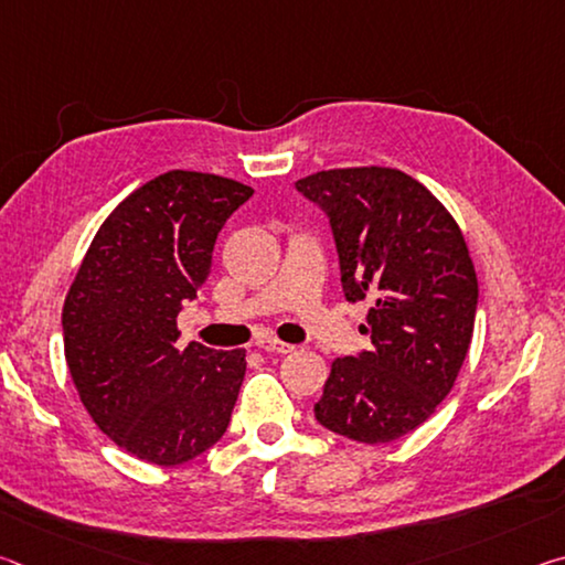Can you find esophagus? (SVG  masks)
Masks as SVG:
<instances>
[{"label": "esophagus", "instance_id": "esophagus-1", "mask_svg": "<svg viewBox=\"0 0 565 565\" xmlns=\"http://www.w3.org/2000/svg\"><path fill=\"white\" fill-rule=\"evenodd\" d=\"M262 351L266 353H291L294 347L291 343H284V341H276V339H262L259 343H256Z\"/></svg>", "mask_w": 565, "mask_h": 565}]
</instances>
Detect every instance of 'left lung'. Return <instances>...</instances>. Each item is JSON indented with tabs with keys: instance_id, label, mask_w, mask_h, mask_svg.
I'll use <instances>...</instances> for the list:
<instances>
[{
	"instance_id": "left-lung-1",
	"label": "left lung",
	"mask_w": 565,
	"mask_h": 565,
	"mask_svg": "<svg viewBox=\"0 0 565 565\" xmlns=\"http://www.w3.org/2000/svg\"><path fill=\"white\" fill-rule=\"evenodd\" d=\"M296 191L329 218L347 301H371L374 347L331 363L313 414L353 441H396L448 396L471 347L478 281L461 228L398 169L319 171Z\"/></svg>"
}]
</instances>
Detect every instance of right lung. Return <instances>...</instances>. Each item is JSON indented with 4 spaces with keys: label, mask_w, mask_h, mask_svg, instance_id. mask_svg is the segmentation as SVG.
<instances>
[{
    "label": "right lung",
    "mask_w": 565,
    "mask_h": 565,
    "mask_svg": "<svg viewBox=\"0 0 565 565\" xmlns=\"http://www.w3.org/2000/svg\"><path fill=\"white\" fill-rule=\"evenodd\" d=\"M252 186L167 171L99 226L64 301V356L84 408L124 451L191 461L226 434L246 351L177 347V317L212 271L216 236Z\"/></svg>",
    "instance_id": "add662e5"
}]
</instances>
